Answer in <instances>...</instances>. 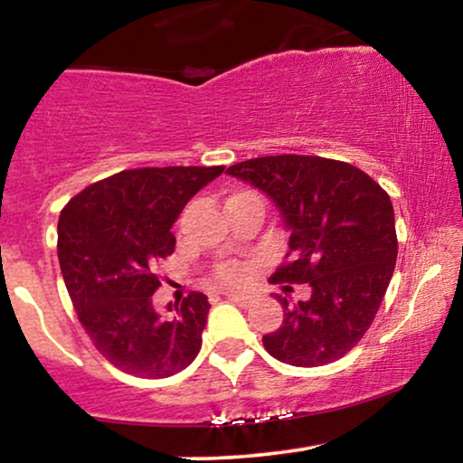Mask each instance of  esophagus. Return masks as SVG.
Returning <instances> with one entry per match:
<instances>
[{
    "label": "esophagus",
    "mask_w": 463,
    "mask_h": 463,
    "mask_svg": "<svg viewBox=\"0 0 463 463\" xmlns=\"http://www.w3.org/2000/svg\"><path fill=\"white\" fill-rule=\"evenodd\" d=\"M222 294H224V296H226V298L235 300V302H237V305H248V302H250V300H252V298H250V296H248V294H239V291H232V289H224V291H222Z\"/></svg>",
    "instance_id": "obj_1"
}]
</instances>
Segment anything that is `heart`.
Masks as SVG:
<instances>
[{
	"label": "heart",
	"mask_w": 463,
	"mask_h": 463,
	"mask_svg": "<svg viewBox=\"0 0 463 463\" xmlns=\"http://www.w3.org/2000/svg\"><path fill=\"white\" fill-rule=\"evenodd\" d=\"M217 280H222V283L226 285H243L246 280L252 276V265L248 263H222L220 268H217Z\"/></svg>",
	"instance_id": "1"
}]
</instances>
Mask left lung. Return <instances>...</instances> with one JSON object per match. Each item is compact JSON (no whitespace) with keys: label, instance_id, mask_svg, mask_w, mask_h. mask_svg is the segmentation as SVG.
Segmentation results:
<instances>
[{"label":"left lung","instance_id":"obj_1","mask_svg":"<svg viewBox=\"0 0 463 463\" xmlns=\"http://www.w3.org/2000/svg\"><path fill=\"white\" fill-rule=\"evenodd\" d=\"M226 174L263 191L283 217L291 261L272 283L311 287L307 300L276 296L283 324L263 335L265 350L298 368L342 359L370 328L394 274L390 195L361 169L320 156L250 158Z\"/></svg>","mask_w":463,"mask_h":463}]
</instances>
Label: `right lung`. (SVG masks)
Returning a JSON list of instances; mask_svg holds the SVG:
<instances>
[{
    "label": "right lung",
    "instance_id": "add662e5",
    "mask_svg": "<svg viewBox=\"0 0 463 463\" xmlns=\"http://www.w3.org/2000/svg\"><path fill=\"white\" fill-rule=\"evenodd\" d=\"M224 167L126 169L62 209L58 261L78 320L106 361L126 374L165 379L198 357L209 298L191 291L172 317L154 309V265L176 246L184 204ZM172 311V305L167 307Z\"/></svg>",
    "mask_w": 463,
    "mask_h": 463
}]
</instances>
